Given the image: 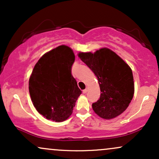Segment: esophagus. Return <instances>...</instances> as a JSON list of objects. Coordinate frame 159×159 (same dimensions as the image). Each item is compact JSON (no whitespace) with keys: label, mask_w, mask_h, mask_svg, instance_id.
Segmentation results:
<instances>
[{"label":"esophagus","mask_w":159,"mask_h":159,"mask_svg":"<svg viewBox=\"0 0 159 159\" xmlns=\"http://www.w3.org/2000/svg\"><path fill=\"white\" fill-rule=\"evenodd\" d=\"M87 91H88V88H86V89H84V90H83V93H87Z\"/></svg>","instance_id":"34e87169"}]
</instances>
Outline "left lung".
I'll return each mask as SVG.
<instances>
[{
    "label": "left lung",
    "mask_w": 159,
    "mask_h": 159,
    "mask_svg": "<svg viewBox=\"0 0 159 159\" xmlns=\"http://www.w3.org/2000/svg\"><path fill=\"white\" fill-rule=\"evenodd\" d=\"M78 57L93 72L99 84L101 94L92 107L103 119L121 114L134 96V78L130 67L116 53L104 48L91 52H81Z\"/></svg>",
    "instance_id": "1"
}]
</instances>
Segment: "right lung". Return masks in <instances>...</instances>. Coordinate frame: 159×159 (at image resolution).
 I'll use <instances>...</instances> for the list:
<instances>
[{
    "instance_id": "1",
    "label": "right lung",
    "mask_w": 159,
    "mask_h": 159,
    "mask_svg": "<svg viewBox=\"0 0 159 159\" xmlns=\"http://www.w3.org/2000/svg\"><path fill=\"white\" fill-rule=\"evenodd\" d=\"M75 54L60 45L42 57L29 79V92L34 107L46 119L64 121L72 114L81 90L72 76Z\"/></svg>"
}]
</instances>
